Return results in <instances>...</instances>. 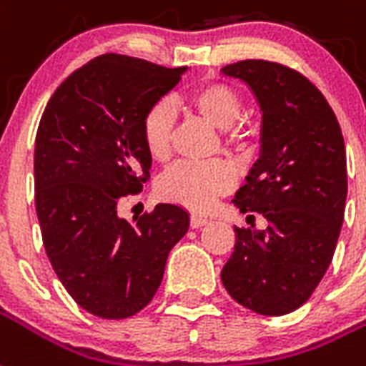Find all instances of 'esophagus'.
Here are the masks:
<instances>
[{"mask_svg": "<svg viewBox=\"0 0 366 366\" xmlns=\"http://www.w3.org/2000/svg\"><path fill=\"white\" fill-rule=\"evenodd\" d=\"M206 223H208V219H206V217H202V215H197V214L191 215V227L192 229L202 227V225H206Z\"/></svg>", "mask_w": 366, "mask_h": 366, "instance_id": "1", "label": "esophagus"}]
</instances>
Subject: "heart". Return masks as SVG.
I'll return each instance as SVG.
<instances>
[{"label":"heart","mask_w":366,"mask_h":366,"mask_svg":"<svg viewBox=\"0 0 366 366\" xmlns=\"http://www.w3.org/2000/svg\"><path fill=\"white\" fill-rule=\"evenodd\" d=\"M189 104L204 120L217 129H229V144L244 147L248 133L234 126L242 114V101L233 87L223 81H206L194 87L189 95ZM175 110L169 101H158L143 118V143L149 157L157 162L168 160L172 152ZM233 172L225 164H177L158 181V194L168 202L179 204L194 212H204L233 187Z\"/></svg>","instance_id":"1"}]
</instances>
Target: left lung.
Segmentation results:
<instances>
[{
	"mask_svg": "<svg viewBox=\"0 0 366 366\" xmlns=\"http://www.w3.org/2000/svg\"><path fill=\"white\" fill-rule=\"evenodd\" d=\"M222 72L244 81L262 110L259 158L233 204L269 222L265 231L234 227L223 286L246 310L286 315L332 262L347 197L344 137L327 99L296 70L250 59Z\"/></svg>",
	"mask_w": 366,
	"mask_h": 366,
	"instance_id": "1",
	"label": "left lung"
}]
</instances>
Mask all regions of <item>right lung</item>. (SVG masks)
<instances>
[{
	"label": "right lung",
	"instance_id": "add662e5",
	"mask_svg": "<svg viewBox=\"0 0 366 366\" xmlns=\"http://www.w3.org/2000/svg\"><path fill=\"white\" fill-rule=\"evenodd\" d=\"M185 72L107 53L68 76L39 120L34 189L45 252L76 304L101 319L143 310L189 231V212L175 204L133 223L118 215L122 197L151 177L144 114Z\"/></svg>",
	"mask_w": 366,
	"mask_h": 366
}]
</instances>
